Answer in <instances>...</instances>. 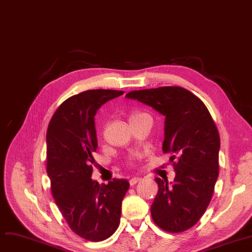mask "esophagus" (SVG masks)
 Here are the masks:
<instances>
[{
	"label": "esophagus",
	"mask_w": 252,
	"mask_h": 252,
	"mask_svg": "<svg viewBox=\"0 0 252 252\" xmlns=\"http://www.w3.org/2000/svg\"><path fill=\"white\" fill-rule=\"evenodd\" d=\"M142 179L141 178H131L130 180H129V185H130V186H134V185H136L137 183H139L140 181H141Z\"/></svg>",
	"instance_id": "obj_1"
}]
</instances>
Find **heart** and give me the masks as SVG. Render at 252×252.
I'll use <instances>...</instances> for the list:
<instances>
[{
  "instance_id": "1",
  "label": "heart",
  "mask_w": 252,
  "mask_h": 252,
  "mask_svg": "<svg viewBox=\"0 0 252 252\" xmlns=\"http://www.w3.org/2000/svg\"><path fill=\"white\" fill-rule=\"evenodd\" d=\"M146 116H149V115L147 113H144V112H134V113H131L129 116V123L133 124V123L139 121V119H141L143 117H146ZM135 160H136V157H131L129 159V162L133 163Z\"/></svg>"
}]
</instances>
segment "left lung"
Segmentation results:
<instances>
[{"label":"left lung","mask_w":252,"mask_h":252,"mask_svg":"<svg viewBox=\"0 0 252 252\" xmlns=\"http://www.w3.org/2000/svg\"><path fill=\"white\" fill-rule=\"evenodd\" d=\"M138 100L165 116L163 153H169L175 181L155 178L158 193L151 216L169 233L184 232L200 220L213 198L219 177L220 134L204 103L186 89L161 87L131 91Z\"/></svg>","instance_id":"left-lung-1"}]
</instances>
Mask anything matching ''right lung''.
<instances>
[{
  "mask_svg": "<svg viewBox=\"0 0 252 252\" xmlns=\"http://www.w3.org/2000/svg\"><path fill=\"white\" fill-rule=\"evenodd\" d=\"M124 91L89 90L65 100L47 130V173L55 202L70 229L89 241H103L118 228L129 184L92 180L96 152L97 110Z\"/></svg>",
  "mask_w": 252,
  "mask_h": 252,
  "instance_id": "add662e5",
  "label": "right lung"
}]
</instances>
